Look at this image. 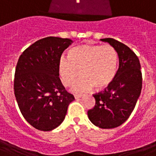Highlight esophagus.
<instances>
[{"mask_svg": "<svg viewBox=\"0 0 156 156\" xmlns=\"http://www.w3.org/2000/svg\"><path fill=\"white\" fill-rule=\"evenodd\" d=\"M74 97H75V99H79V98H81L82 95L81 94H75Z\"/></svg>", "mask_w": 156, "mask_h": 156, "instance_id": "esophagus-1", "label": "esophagus"}]
</instances>
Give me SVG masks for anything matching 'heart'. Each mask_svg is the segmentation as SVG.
Returning <instances> with one entry per match:
<instances>
[{
  "label": "heart",
  "instance_id": "b5f03b06",
  "mask_svg": "<svg viewBox=\"0 0 156 156\" xmlns=\"http://www.w3.org/2000/svg\"><path fill=\"white\" fill-rule=\"evenodd\" d=\"M118 55L110 44H81L71 49L68 58L59 61V73L63 85H72L75 93L88 92L94 86L97 89L108 87L116 77Z\"/></svg>",
  "mask_w": 156,
  "mask_h": 156
}]
</instances>
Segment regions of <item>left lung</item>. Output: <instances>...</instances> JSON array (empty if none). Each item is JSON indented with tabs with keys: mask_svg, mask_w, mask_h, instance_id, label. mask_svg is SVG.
I'll return each mask as SVG.
<instances>
[{
	"mask_svg": "<svg viewBox=\"0 0 156 156\" xmlns=\"http://www.w3.org/2000/svg\"><path fill=\"white\" fill-rule=\"evenodd\" d=\"M101 40L115 48L119 67L112 83L94 94L95 105L88 116L94 125L107 129L119 127L130 116L141 93L142 73L138 56L126 44L112 38Z\"/></svg>",
	"mask_w": 156,
	"mask_h": 156,
	"instance_id": "left-lung-1",
	"label": "left lung"
}]
</instances>
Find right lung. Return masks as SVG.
Returning a JSON list of instances; mask_svg holds the SVG:
<instances>
[{"instance_id":"right-lung-1","label":"right lung","mask_w":156,"mask_h":156,"mask_svg":"<svg viewBox=\"0 0 156 156\" xmlns=\"http://www.w3.org/2000/svg\"><path fill=\"white\" fill-rule=\"evenodd\" d=\"M73 40L46 37L20 55L14 77V94L25 120L40 131H51L62 122L74 96L59 78V61Z\"/></svg>"}]
</instances>
